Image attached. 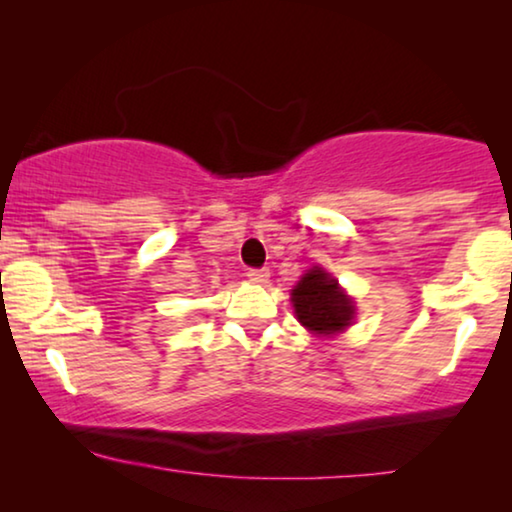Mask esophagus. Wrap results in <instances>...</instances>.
Returning <instances> with one entry per match:
<instances>
[{"label":"esophagus","instance_id":"34e87169","mask_svg":"<svg viewBox=\"0 0 512 512\" xmlns=\"http://www.w3.org/2000/svg\"><path fill=\"white\" fill-rule=\"evenodd\" d=\"M247 277H249V282H254V284H268V279H270V272L265 270V268H251L249 272H247Z\"/></svg>","mask_w":512,"mask_h":512}]
</instances>
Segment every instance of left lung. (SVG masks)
Returning <instances> with one entry per match:
<instances>
[{
    "label": "left lung",
    "instance_id": "left-lung-1",
    "mask_svg": "<svg viewBox=\"0 0 512 512\" xmlns=\"http://www.w3.org/2000/svg\"><path fill=\"white\" fill-rule=\"evenodd\" d=\"M291 303L300 324L321 338L345 331L347 326H352L356 314L354 300L340 289L338 279H333L319 265L307 270L293 286Z\"/></svg>",
    "mask_w": 512,
    "mask_h": 512
}]
</instances>
